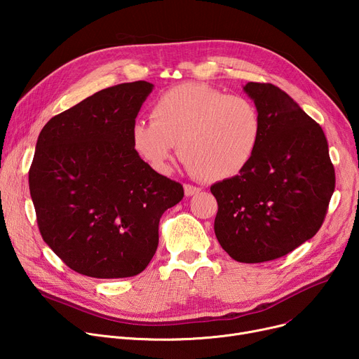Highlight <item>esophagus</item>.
<instances>
[{"instance_id": "1", "label": "esophagus", "mask_w": 359, "mask_h": 359, "mask_svg": "<svg viewBox=\"0 0 359 359\" xmlns=\"http://www.w3.org/2000/svg\"><path fill=\"white\" fill-rule=\"evenodd\" d=\"M183 189H184V195L186 196H194V195H198L201 192L199 187H196L194 184H184Z\"/></svg>"}]
</instances>
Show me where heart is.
Masks as SVG:
<instances>
[{"instance_id":"obj_1","label":"heart","mask_w":359,"mask_h":359,"mask_svg":"<svg viewBox=\"0 0 359 359\" xmlns=\"http://www.w3.org/2000/svg\"><path fill=\"white\" fill-rule=\"evenodd\" d=\"M149 119L130 126L135 153L156 172L167 173L177 144L187 170L205 182L240 175L256 153L263 128L252 100L203 83L164 91L151 104Z\"/></svg>"}]
</instances>
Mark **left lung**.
I'll use <instances>...</instances> for the list:
<instances>
[{
	"label": "left lung",
	"instance_id": "1",
	"mask_svg": "<svg viewBox=\"0 0 359 359\" xmlns=\"http://www.w3.org/2000/svg\"><path fill=\"white\" fill-rule=\"evenodd\" d=\"M262 115V137L243 172L211 186L221 248L241 263L282 257L322 227L334 191L325 132L279 87H243Z\"/></svg>",
	"mask_w": 359,
	"mask_h": 359
}]
</instances>
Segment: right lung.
I'll use <instances>...</instances> for the list:
<instances>
[{"instance_id":"1","label":"right lung","mask_w":359,"mask_h":359,"mask_svg":"<svg viewBox=\"0 0 359 359\" xmlns=\"http://www.w3.org/2000/svg\"><path fill=\"white\" fill-rule=\"evenodd\" d=\"M153 88L135 81L100 90L53 116L37 138L29 170L37 225L81 275L141 273L157 250L161 215L184 195L130 145V126Z\"/></svg>"}]
</instances>
